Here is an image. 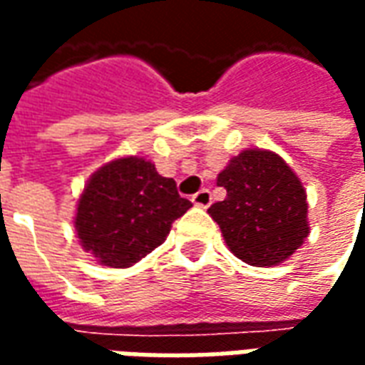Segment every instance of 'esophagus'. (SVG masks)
I'll return each mask as SVG.
<instances>
[{"instance_id": "1", "label": "esophagus", "mask_w": 365, "mask_h": 365, "mask_svg": "<svg viewBox=\"0 0 365 365\" xmlns=\"http://www.w3.org/2000/svg\"><path fill=\"white\" fill-rule=\"evenodd\" d=\"M191 201H193L197 207H209L211 205V191L209 190L197 191V193L191 197Z\"/></svg>"}]
</instances>
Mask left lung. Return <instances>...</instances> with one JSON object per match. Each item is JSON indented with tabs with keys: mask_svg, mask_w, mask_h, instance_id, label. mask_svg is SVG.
Wrapping results in <instances>:
<instances>
[{
	"mask_svg": "<svg viewBox=\"0 0 365 365\" xmlns=\"http://www.w3.org/2000/svg\"><path fill=\"white\" fill-rule=\"evenodd\" d=\"M225 201L209 207L230 252L250 266H277L309 235L307 193L295 172L269 150L250 148L217 178Z\"/></svg>",
	"mask_w": 365,
	"mask_h": 365,
	"instance_id": "1",
	"label": "left lung"
}]
</instances>
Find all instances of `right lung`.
Returning <instances> with one entry per match:
<instances>
[{
  "label": "right lung",
  "mask_w": 365,
  "mask_h": 365,
  "mask_svg": "<svg viewBox=\"0 0 365 365\" xmlns=\"http://www.w3.org/2000/svg\"><path fill=\"white\" fill-rule=\"evenodd\" d=\"M191 207L172 178L138 156L113 160L91 175L78 201L80 245L109 268H130L166 240Z\"/></svg>",
  "instance_id": "obj_1"
}]
</instances>
